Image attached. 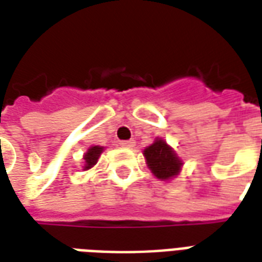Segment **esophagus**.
<instances>
[{
  "mask_svg": "<svg viewBox=\"0 0 262 262\" xmlns=\"http://www.w3.org/2000/svg\"><path fill=\"white\" fill-rule=\"evenodd\" d=\"M119 144H121V147H123V148H133V147L136 146V141L135 140H122Z\"/></svg>",
  "mask_w": 262,
  "mask_h": 262,
  "instance_id": "obj_1",
  "label": "esophagus"
}]
</instances>
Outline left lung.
Masks as SVG:
<instances>
[{"mask_svg":"<svg viewBox=\"0 0 262 262\" xmlns=\"http://www.w3.org/2000/svg\"><path fill=\"white\" fill-rule=\"evenodd\" d=\"M143 154L152 175L161 180H169L178 176L183 165L173 148L160 137H157L151 146L144 148Z\"/></svg>","mask_w":262,"mask_h":262,"instance_id":"left-lung-1","label":"left lung"}]
</instances>
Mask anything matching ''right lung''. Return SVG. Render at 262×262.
I'll list each match as a JSON object with an SVG mask.
<instances>
[{"instance_id":"1","label":"right lung","mask_w":262,"mask_h":262,"mask_svg":"<svg viewBox=\"0 0 262 262\" xmlns=\"http://www.w3.org/2000/svg\"><path fill=\"white\" fill-rule=\"evenodd\" d=\"M102 150H104V147L101 146H93L90 147L87 152L83 157V160H84V166H83V170H87L93 168V166L96 165L97 161H98V157L101 156Z\"/></svg>"}]
</instances>
